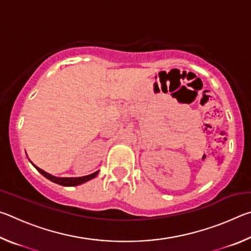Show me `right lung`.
Wrapping results in <instances>:
<instances>
[{"label":"right lung","instance_id":"1","mask_svg":"<svg viewBox=\"0 0 251 251\" xmlns=\"http://www.w3.org/2000/svg\"><path fill=\"white\" fill-rule=\"evenodd\" d=\"M32 165L42 174V175L48 178L49 180L55 182V184L66 186V187H73V186H78L80 184H84V182H86L88 180L93 179V178H95L97 176V174H99V172H100V171H97L95 173L91 174V175L83 176V177H56V176H53V175H50V174L44 172L43 169H41L37 166H35L33 163H32Z\"/></svg>","mask_w":251,"mask_h":251}]
</instances>
